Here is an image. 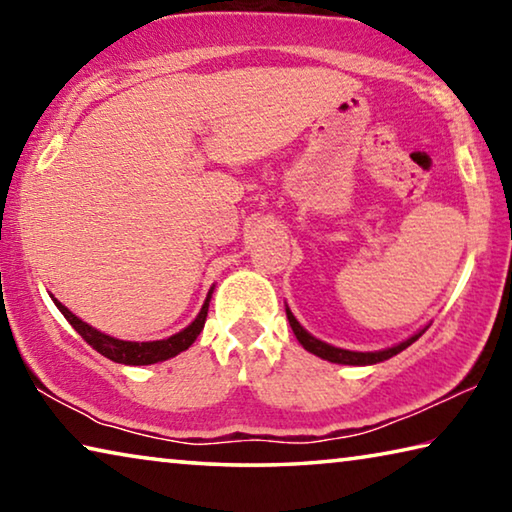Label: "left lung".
Segmentation results:
<instances>
[{"instance_id": "8db88e82", "label": "left lung", "mask_w": 512, "mask_h": 512, "mask_svg": "<svg viewBox=\"0 0 512 512\" xmlns=\"http://www.w3.org/2000/svg\"><path fill=\"white\" fill-rule=\"evenodd\" d=\"M287 318H289V325L293 329V334H296V339L300 341L302 348H305L307 352L316 354V357L320 359H327L332 363H345V366H370V363H379V361H386L395 357V354H400L402 350L409 348L411 343H415L420 339V336L424 334V329H420L418 334H413L411 339L402 341L400 345H395V348H388V350H379V352H350V350H341V348H334V345H327L323 341H318L311 336L307 329H302V325L296 320V316L291 314V309L287 307Z\"/></svg>"}]
</instances>
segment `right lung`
Returning <instances> with one entry per match:
<instances>
[{
	"label": "right lung",
	"instance_id": "1",
	"mask_svg": "<svg viewBox=\"0 0 512 512\" xmlns=\"http://www.w3.org/2000/svg\"><path fill=\"white\" fill-rule=\"evenodd\" d=\"M54 302H56V307L60 309V314L67 318V323L83 336V341L92 345V348L97 350L99 354H103V357L115 361V363H126V366H149V363H158V361H167L171 357H176V354L187 350L189 345L196 341V336L201 334V329L205 325L207 307H210V296H207L201 314H198L194 323L185 327L183 332L173 334V336H169V339L149 341V343H133V341L112 339V336L101 334L99 329H94L88 323H83L81 318H76L72 311H69L65 305H60L56 298H54Z\"/></svg>",
	"mask_w": 512,
	"mask_h": 512
}]
</instances>
